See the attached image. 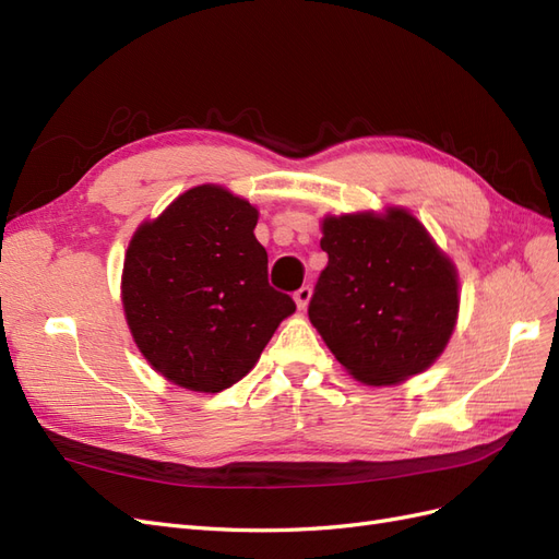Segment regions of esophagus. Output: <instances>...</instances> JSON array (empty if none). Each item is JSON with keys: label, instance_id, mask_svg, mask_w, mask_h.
<instances>
[{"label": "esophagus", "instance_id": "34e87169", "mask_svg": "<svg viewBox=\"0 0 559 559\" xmlns=\"http://www.w3.org/2000/svg\"><path fill=\"white\" fill-rule=\"evenodd\" d=\"M310 296H312V289H310V286H300V289L294 294V300H296L298 310H306V308H308Z\"/></svg>", "mask_w": 559, "mask_h": 559}]
</instances>
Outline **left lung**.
<instances>
[{
    "instance_id": "left-lung-1",
    "label": "left lung",
    "mask_w": 559,
    "mask_h": 559,
    "mask_svg": "<svg viewBox=\"0 0 559 559\" xmlns=\"http://www.w3.org/2000/svg\"><path fill=\"white\" fill-rule=\"evenodd\" d=\"M310 321L333 357L366 384H396L441 357L460 314V277L403 207L324 216Z\"/></svg>"
}]
</instances>
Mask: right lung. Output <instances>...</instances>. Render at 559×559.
I'll return each instance as SVG.
<instances>
[{"mask_svg": "<svg viewBox=\"0 0 559 559\" xmlns=\"http://www.w3.org/2000/svg\"><path fill=\"white\" fill-rule=\"evenodd\" d=\"M259 210L224 186L181 193L134 230L121 300L134 345L165 380L216 394L257 366L292 296L267 284Z\"/></svg>", "mask_w": 559, "mask_h": 559, "instance_id": "add662e5", "label": "right lung"}]
</instances>
